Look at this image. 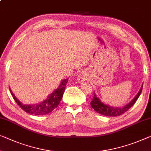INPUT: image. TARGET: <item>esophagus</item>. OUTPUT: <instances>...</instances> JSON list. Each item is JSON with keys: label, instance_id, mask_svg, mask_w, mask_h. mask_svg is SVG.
<instances>
[{"label": "esophagus", "instance_id": "34e87169", "mask_svg": "<svg viewBox=\"0 0 151 151\" xmlns=\"http://www.w3.org/2000/svg\"><path fill=\"white\" fill-rule=\"evenodd\" d=\"M77 80H78V83H82L85 81V78L82 75H80L79 76H78V79Z\"/></svg>", "mask_w": 151, "mask_h": 151}]
</instances>
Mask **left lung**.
Segmentation results:
<instances>
[{"mask_svg":"<svg viewBox=\"0 0 151 151\" xmlns=\"http://www.w3.org/2000/svg\"><path fill=\"white\" fill-rule=\"evenodd\" d=\"M142 87L143 85H142L140 91H138V93H137V95L135 96L133 100L122 108L112 107L108 104H104V103L100 100V98L96 96L95 92L93 93V98L91 102V106L94 109V111L98 112L99 114H102V115L107 116H120L122 114L125 113L126 111H128V110L135 104V102H136V100H138V98L140 95L142 90Z\"/></svg>","mask_w":151,"mask_h":151,"instance_id":"1","label":"left lung"}]
</instances>
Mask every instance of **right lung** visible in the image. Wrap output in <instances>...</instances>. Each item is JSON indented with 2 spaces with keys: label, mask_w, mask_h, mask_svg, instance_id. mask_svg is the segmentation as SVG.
<instances>
[{
  "label": "right lung",
  "mask_w": 151,
  "mask_h": 151,
  "mask_svg": "<svg viewBox=\"0 0 151 151\" xmlns=\"http://www.w3.org/2000/svg\"><path fill=\"white\" fill-rule=\"evenodd\" d=\"M68 81V79L62 80L60 83L59 87L55 90H54L52 93L47 98L46 100L42 101V102L33 105L23 104L15 97V96L11 91L10 87L9 89L13 99H14L17 104L22 108V109H23L27 113L34 114V115L40 116L50 113L58 107V104H60V101H61L63 97V94H64Z\"/></svg>",
  "instance_id": "right-lung-1"
}]
</instances>
